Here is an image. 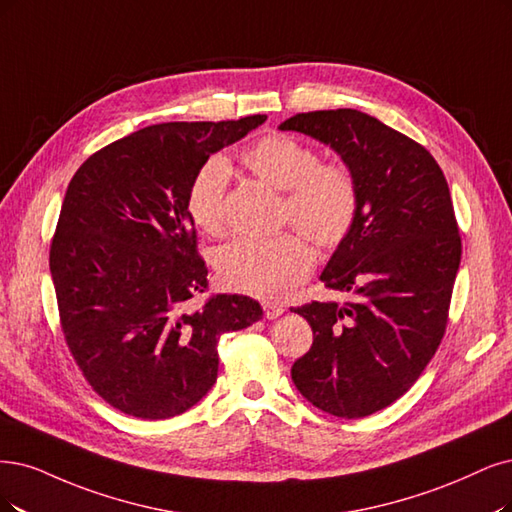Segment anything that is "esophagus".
Wrapping results in <instances>:
<instances>
[{"instance_id":"34e87169","label":"esophagus","mask_w":512,"mask_h":512,"mask_svg":"<svg viewBox=\"0 0 512 512\" xmlns=\"http://www.w3.org/2000/svg\"><path fill=\"white\" fill-rule=\"evenodd\" d=\"M282 312H285V308H282L280 304H272V301H263V316H266L268 320L278 318Z\"/></svg>"}]
</instances>
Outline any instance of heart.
Instances as JSON below:
<instances>
[{
    "mask_svg": "<svg viewBox=\"0 0 512 512\" xmlns=\"http://www.w3.org/2000/svg\"><path fill=\"white\" fill-rule=\"evenodd\" d=\"M240 158L261 181L287 192V219L314 244L333 249L352 232L361 196L354 175L344 164H318L320 158L310 145L282 132L253 141ZM227 185L230 164L223 156L206 158L187 185V215L206 234L221 232ZM215 266L230 289L261 299H280L312 272L314 251L297 232L261 240L240 238L223 246Z\"/></svg>",
    "mask_w": 512,
    "mask_h": 512,
    "instance_id": "1",
    "label": "heart"
}]
</instances>
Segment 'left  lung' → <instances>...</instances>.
Segmentation results:
<instances>
[{"label":"left lung","instance_id":"1","mask_svg":"<svg viewBox=\"0 0 512 512\" xmlns=\"http://www.w3.org/2000/svg\"><path fill=\"white\" fill-rule=\"evenodd\" d=\"M278 128L329 145L358 185V219L320 274L352 299L293 310L314 342L291 377L314 407L365 418L401 399L443 339L462 257L449 187L420 143L363 111L297 113Z\"/></svg>","mask_w":512,"mask_h":512}]
</instances>
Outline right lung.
I'll use <instances>...</instances> for the list:
<instances>
[{
    "label": "right lung",
    "mask_w": 512,
    "mask_h": 512,
    "mask_svg": "<svg viewBox=\"0 0 512 512\" xmlns=\"http://www.w3.org/2000/svg\"><path fill=\"white\" fill-rule=\"evenodd\" d=\"M268 116L166 122L92 154L73 175L50 246L67 346L92 390L122 413L166 420L217 382V342L263 316L206 289L185 194L196 168Z\"/></svg>",
    "instance_id": "1"
}]
</instances>
